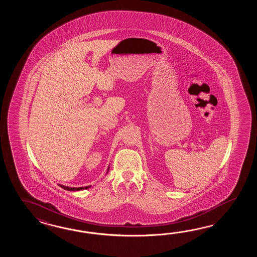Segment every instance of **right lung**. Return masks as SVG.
Instances as JSON below:
<instances>
[{"instance_id":"right-lung-1","label":"right lung","mask_w":257,"mask_h":257,"mask_svg":"<svg viewBox=\"0 0 257 257\" xmlns=\"http://www.w3.org/2000/svg\"><path fill=\"white\" fill-rule=\"evenodd\" d=\"M107 172H108V170H107ZM59 186L68 191H79V190H84V189H87L89 187H91V186H84V187H70V186H62V185H59Z\"/></svg>"}]
</instances>
